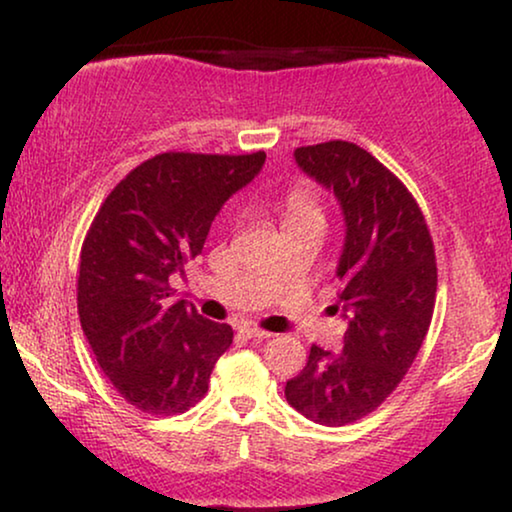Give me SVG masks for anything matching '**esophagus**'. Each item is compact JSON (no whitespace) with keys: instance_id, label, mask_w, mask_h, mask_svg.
I'll return each instance as SVG.
<instances>
[{"instance_id":"1","label":"esophagus","mask_w":512,"mask_h":512,"mask_svg":"<svg viewBox=\"0 0 512 512\" xmlns=\"http://www.w3.org/2000/svg\"><path fill=\"white\" fill-rule=\"evenodd\" d=\"M240 333L244 335V338H249V340H265V338H270L268 331H263V328H256V326H242Z\"/></svg>"}]
</instances>
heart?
Listing matches in <instances>:
<instances>
[{"label": "heart", "instance_id": "obj_1", "mask_svg": "<svg viewBox=\"0 0 512 512\" xmlns=\"http://www.w3.org/2000/svg\"><path fill=\"white\" fill-rule=\"evenodd\" d=\"M282 214H284V226H289L293 221L310 219V216H321V205L317 193L310 186L296 184L286 188L282 195Z\"/></svg>", "mask_w": 512, "mask_h": 512}]
</instances>
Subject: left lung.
<instances>
[{
    "label": "left lung",
    "instance_id": "8db88e82",
    "mask_svg": "<svg viewBox=\"0 0 512 512\" xmlns=\"http://www.w3.org/2000/svg\"><path fill=\"white\" fill-rule=\"evenodd\" d=\"M296 160L345 214L338 277L349 326L342 352L310 347L284 394L312 422L345 426L380 408L415 361L436 307V249L408 186L373 153L331 139L298 146Z\"/></svg>",
    "mask_w": 512,
    "mask_h": 512
}]
</instances>
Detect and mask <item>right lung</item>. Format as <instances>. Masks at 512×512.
Returning <instances> with one entry per match:
<instances>
[{"mask_svg": "<svg viewBox=\"0 0 512 512\" xmlns=\"http://www.w3.org/2000/svg\"><path fill=\"white\" fill-rule=\"evenodd\" d=\"M265 153H158L118 181L81 244L76 305L102 373L130 405L170 417L207 394L233 328L174 303L170 275L202 254L214 216Z\"/></svg>", "mask_w": 512, "mask_h": 512, "instance_id": "right-lung-1", "label": "right lung"}]
</instances>
